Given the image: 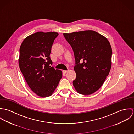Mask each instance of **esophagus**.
Instances as JSON below:
<instances>
[{"mask_svg": "<svg viewBox=\"0 0 134 134\" xmlns=\"http://www.w3.org/2000/svg\"><path fill=\"white\" fill-rule=\"evenodd\" d=\"M68 72V70H63V73H64V74Z\"/></svg>", "mask_w": 134, "mask_h": 134, "instance_id": "1", "label": "esophagus"}]
</instances>
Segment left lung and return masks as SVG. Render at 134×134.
Instances as JSON below:
<instances>
[{
  "label": "left lung",
  "instance_id": "8db88e82",
  "mask_svg": "<svg viewBox=\"0 0 134 134\" xmlns=\"http://www.w3.org/2000/svg\"><path fill=\"white\" fill-rule=\"evenodd\" d=\"M63 36L72 46L75 59L76 78L73 86L78 93L90 95L101 87L110 71V43L93 30L64 33Z\"/></svg>",
  "mask_w": 134,
  "mask_h": 134
}]
</instances>
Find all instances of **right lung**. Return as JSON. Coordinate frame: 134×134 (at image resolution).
I'll list each match as a JSON object with an SVG mask.
<instances>
[{
	"label": "right lung",
	"instance_id": "obj_1",
	"mask_svg": "<svg viewBox=\"0 0 134 134\" xmlns=\"http://www.w3.org/2000/svg\"><path fill=\"white\" fill-rule=\"evenodd\" d=\"M58 35L37 32L26 37L20 46V71L32 91L42 97L53 94L62 77L61 70L50 66L52 46Z\"/></svg>",
	"mask_w": 134,
	"mask_h": 134
}]
</instances>
